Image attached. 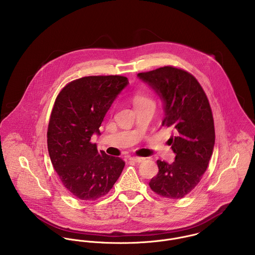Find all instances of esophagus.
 <instances>
[{
	"mask_svg": "<svg viewBox=\"0 0 255 255\" xmlns=\"http://www.w3.org/2000/svg\"><path fill=\"white\" fill-rule=\"evenodd\" d=\"M129 160H130V161H132V162L140 163V162H142V161L144 160V158H142V157H137V156H133V157H130V158H129Z\"/></svg>",
	"mask_w": 255,
	"mask_h": 255,
	"instance_id": "1",
	"label": "esophagus"
}]
</instances>
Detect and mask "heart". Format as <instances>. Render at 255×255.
I'll return each mask as SVG.
<instances>
[{
	"mask_svg": "<svg viewBox=\"0 0 255 255\" xmlns=\"http://www.w3.org/2000/svg\"><path fill=\"white\" fill-rule=\"evenodd\" d=\"M148 101H151L149 98H147L145 95L141 94V93H135L133 95V104H134V107L137 106V105H140V104H143L145 102H148Z\"/></svg>",
	"mask_w": 255,
	"mask_h": 255,
	"instance_id": "b5f03b06",
	"label": "heart"
}]
</instances>
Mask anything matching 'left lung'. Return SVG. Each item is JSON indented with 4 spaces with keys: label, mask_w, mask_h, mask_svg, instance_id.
I'll list each match as a JSON object with an SVG mask.
<instances>
[{
    "label": "left lung",
    "mask_w": 255,
    "mask_h": 255,
    "mask_svg": "<svg viewBox=\"0 0 255 255\" xmlns=\"http://www.w3.org/2000/svg\"><path fill=\"white\" fill-rule=\"evenodd\" d=\"M163 102L162 126L173 128L168 140L173 163L157 160L158 173L149 186L157 195L180 199L189 194L207 170L215 145V127L209 100L197 79L173 66L138 73Z\"/></svg>",
    "instance_id": "left-lung-1"
}]
</instances>
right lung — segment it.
Returning <instances> with one entry per match:
<instances>
[{"label":"right lung","mask_w":255,"mask_h":255,"mask_svg":"<svg viewBox=\"0 0 255 255\" xmlns=\"http://www.w3.org/2000/svg\"><path fill=\"white\" fill-rule=\"evenodd\" d=\"M119 75L74 80L58 94L48 124V153L63 186L77 199L94 201L113 188L125 167L120 157L98 152L91 142L104 118L128 86Z\"/></svg>","instance_id":"1"}]
</instances>
